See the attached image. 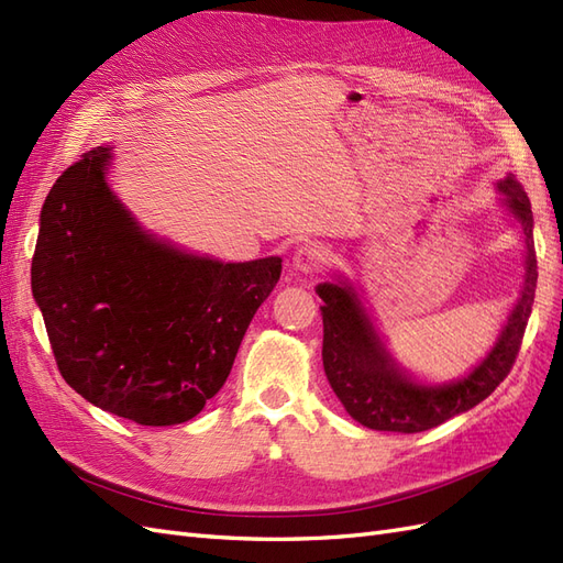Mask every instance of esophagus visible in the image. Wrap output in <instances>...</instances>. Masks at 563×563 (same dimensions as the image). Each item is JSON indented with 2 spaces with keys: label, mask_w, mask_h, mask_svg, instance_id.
Listing matches in <instances>:
<instances>
[{
  "label": "esophagus",
  "mask_w": 563,
  "mask_h": 563,
  "mask_svg": "<svg viewBox=\"0 0 563 563\" xmlns=\"http://www.w3.org/2000/svg\"><path fill=\"white\" fill-rule=\"evenodd\" d=\"M327 263V251L317 244H302L294 253V267L300 272H319Z\"/></svg>",
  "instance_id": "obj_1"
}]
</instances>
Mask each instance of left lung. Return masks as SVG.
<instances>
[{
	"label": "left lung",
	"instance_id": "left-lung-1",
	"mask_svg": "<svg viewBox=\"0 0 563 563\" xmlns=\"http://www.w3.org/2000/svg\"><path fill=\"white\" fill-rule=\"evenodd\" d=\"M498 190L505 195L523 230L526 282L496 347L467 378L444 387H422L411 383L401 376L395 362L380 347V340L373 333L368 317L352 288L338 284L317 286V294L323 300V371H327V378L335 397L343 401L345 411L364 428L401 434L432 430L484 401L512 371L533 308L538 261L531 201H528L523 187L515 176H507L498 183Z\"/></svg>",
	"mask_w": 563,
	"mask_h": 563
}]
</instances>
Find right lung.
Segmentation results:
<instances>
[{"instance_id": "obj_1", "label": "right lung", "mask_w": 563, "mask_h": 563, "mask_svg": "<svg viewBox=\"0 0 563 563\" xmlns=\"http://www.w3.org/2000/svg\"><path fill=\"white\" fill-rule=\"evenodd\" d=\"M110 157L91 150L51 187L32 296L67 385L112 416L166 428L225 385L282 258L220 263L152 240L112 197Z\"/></svg>"}]
</instances>
